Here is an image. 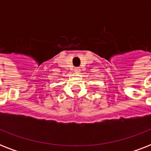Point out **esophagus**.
<instances>
[{"mask_svg": "<svg viewBox=\"0 0 151 151\" xmlns=\"http://www.w3.org/2000/svg\"><path fill=\"white\" fill-rule=\"evenodd\" d=\"M74 71H75V73H80V71H81V69L79 68V67H76V68L74 69Z\"/></svg>", "mask_w": 151, "mask_h": 151, "instance_id": "obj_1", "label": "esophagus"}]
</instances>
